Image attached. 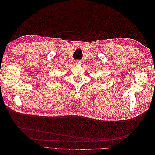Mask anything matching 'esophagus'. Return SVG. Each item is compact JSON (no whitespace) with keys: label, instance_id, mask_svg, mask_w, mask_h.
Here are the masks:
<instances>
[{"label":"esophagus","instance_id":"esophagus-1","mask_svg":"<svg viewBox=\"0 0 155 155\" xmlns=\"http://www.w3.org/2000/svg\"><path fill=\"white\" fill-rule=\"evenodd\" d=\"M75 63H76V64H80L81 63V62H80V61H75Z\"/></svg>","mask_w":155,"mask_h":155}]
</instances>
